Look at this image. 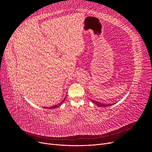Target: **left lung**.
Segmentation results:
<instances>
[{"label": "left lung", "mask_w": 152, "mask_h": 152, "mask_svg": "<svg viewBox=\"0 0 152 152\" xmlns=\"http://www.w3.org/2000/svg\"><path fill=\"white\" fill-rule=\"evenodd\" d=\"M91 101L92 102H93L94 104H96L97 106H98V107H110V106H112V104H114L115 103H113L112 104H106V103H99L98 102H96V101H94V100H92L91 99Z\"/></svg>", "instance_id": "1"}]
</instances>
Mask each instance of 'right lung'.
Wrapping results in <instances>:
<instances>
[{
  "instance_id": "1",
  "label": "right lung",
  "mask_w": 152,
  "mask_h": 152,
  "mask_svg": "<svg viewBox=\"0 0 152 152\" xmlns=\"http://www.w3.org/2000/svg\"><path fill=\"white\" fill-rule=\"evenodd\" d=\"M66 97L64 98V99L62 101V102H61V103H59V104H55V105H54V106H52V107H44V108H48V109H54V108H58V107H59V106H61L62 104H63V103L65 102V99H66Z\"/></svg>"
}]
</instances>
